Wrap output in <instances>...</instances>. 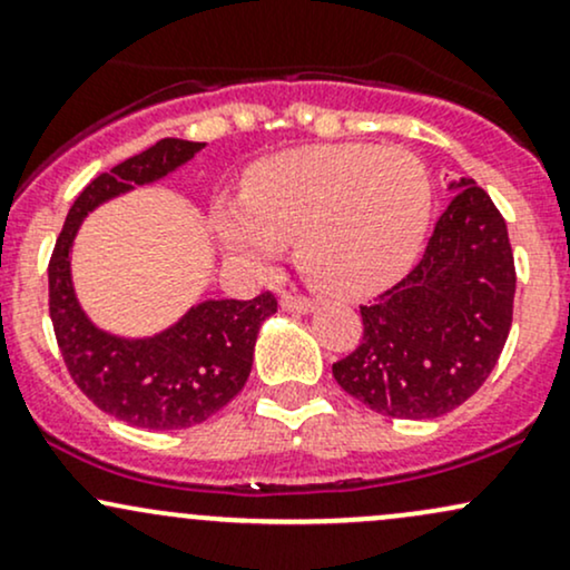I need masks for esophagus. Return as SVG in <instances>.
Listing matches in <instances>:
<instances>
[{"label": "esophagus", "mask_w": 570, "mask_h": 570, "mask_svg": "<svg viewBox=\"0 0 570 570\" xmlns=\"http://www.w3.org/2000/svg\"><path fill=\"white\" fill-rule=\"evenodd\" d=\"M281 307L289 313H311L316 303L307 297H299V294H292V292H284L281 294Z\"/></svg>", "instance_id": "34e87169"}]
</instances>
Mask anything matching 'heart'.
Returning <instances> with one entry per match:
<instances>
[{
	"label": "heart",
	"mask_w": 570,
	"mask_h": 570,
	"mask_svg": "<svg viewBox=\"0 0 570 570\" xmlns=\"http://www.w3.org/2000/svg\"><path fill=\"white\" fill-rule=\"evenodd\" d=\"M431 217L426 166L399 147L322 144L273 155L246 174L240 198L214 206L222 246L267 265L297 240L299 271L318 289L358 294L394 281Z\"/></svg>",
	"instance_id": "heart-1"
}]
</instances>
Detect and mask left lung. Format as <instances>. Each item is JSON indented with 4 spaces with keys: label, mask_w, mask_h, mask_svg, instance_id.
<instances>
[{
    "label": "left lung",
    "mask_w": 570,
    "mask_h": 570,
    "mask_svg": "<svg viewBox=\"0 0 570 570\" xmlns=\"http://www.w3.org/2000/svg\"><path fill=\"white\" fill-rule=\"evenodd\" d=\"M450 206L421 263L362 305L364 337L332 364L340 389L389 417L429 421L480 391L512 330L507 222L474 179H450Z\"/></svg>",
    "instance_id": "1"
}]
</instances>
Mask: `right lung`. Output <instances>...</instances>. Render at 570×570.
Here are the masks:
<instances>
[{
    "instance_id": "1",
    "label": "right lung",
    "mask_w": 570,
    "mask_h": 570,
    "mask_svg": "<svg viewBox=\"0 0 570 570\" xmlns=\"http://www.w3.org/2000/svg\"><path fill=\"white\" fill-rule=\"evenodd\" d=\"M203 147L160 139L96 176L71 203L50 257V318L69 375L98 410L136 429H189L225 407L248 381L259 326L278 311L271 292L254 299H200L166 330L128 337L101 330L77 297L71 248L85 217L179 171Z\"/></svg>"
}]
</instances>
